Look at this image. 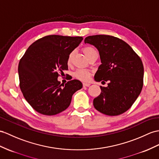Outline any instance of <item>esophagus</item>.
Listing matches in <instances>:
<instances>
[{
    "mask_svg": "<svg viewBox=\"0 0 159 159\" xmlns=\"http://www.w3.org/2000/svg\"><path fill=\"white\" fill-rule=\"evenodd\" d=\"M83 86L84 87H88L90 86V83H83Z\"/></svg>",
    "mask_w": 159,
    "mask_h": 159,
    "instance_id": "obj_1",
    "label": "esophagus"
}]
</instances>
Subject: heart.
<instances>
[{
  "instance_id": "heart-1",
  "label": "heart",
  "mask_w": 159,
  "mask_h": 159,
  "mask_svg": "<svg viewBox=\"0 0 159 159\" xmlns=\"http://www.w3.org/2000/svg\"><path fill=\"white\" fill-rule=\"evenodd\" d=\"M84 52L85 54V55H86L87 57H89L90 55H93V54L94 53H96L97 52H96V50L93 47H91V46H87V47L84 48ZM72 57H73V52H71L68 57V60H67L68 63H71ZM74 75L77 78H78L80 80L88 81L90 77L91 72L90 71L87 70V69H78L75 71Z\"/></svg>"
}]
</instances>
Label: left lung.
<instances>
[{"label": "left lung", "instance_id": "obj_1", "mask_svg": "<svg viewBox=\"0 0 159 159\" xmlns=\"http://www.w3.org/2000/svg\"><path fill=\"white\" fill-rule=\"evenodd\" d=\"M85 44L94 46L101 65L95 73L96 82H108L100 86L101 93L93 100L95 109L109 116L128 110L140 95L143 86L144 67L140 58L125 42L107 35L88 36Z\"/></svg>", "mask_w": 159, "mask_h": 159}]
</instances>
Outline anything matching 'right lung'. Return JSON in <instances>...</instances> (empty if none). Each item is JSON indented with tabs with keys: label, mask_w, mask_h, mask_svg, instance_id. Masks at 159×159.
<instances>
[{
	"label": "right lung",
	"mask_w": 159,
	"mask_h": 159,
	"mask_svg": "<svg viewBox=\"0 0 159 159\" xmlns=\"http://www.w3.org/2000/svg\"><path fill=\"white\" fill-rule=\"evenodd\" d=\"M83 38L50 35L34 42L19 61V86L25 99L33 109L45 115L65 111L72 96L83 85L73 80L61 84L59 73L67 70L68 57Z\"/></svg>",
	"instance_id": "add662e5"
}]
</instances>
